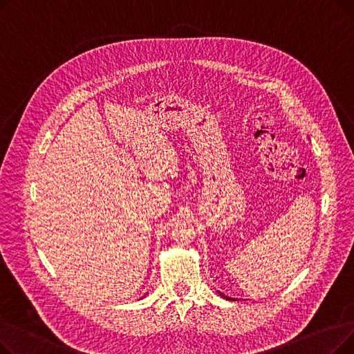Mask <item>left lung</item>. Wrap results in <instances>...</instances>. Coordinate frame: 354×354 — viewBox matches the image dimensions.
Masks as SVG:
<instances>
[{
    "instance_id": "1",
    "label": "left lung",
    "mask_w": 354,
    "mask_h": 354,
    "mask_svg": "<svg viewBox=\"0 0 354 354\" xmlns=\"http://www.w3.org/2000/svg\"><path fill=\"white\" fill-rule=\"evenodd\" d=\"M222 297H225V299H227V300H232V299H230V297H227V295H222Z\"/></svg>"
}]
</instances>
